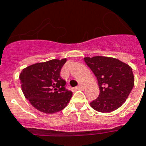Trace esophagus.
Listing matches in <instances>:
<instances>
[{"label":"esophagus","mask_w":146,"mask_h":146,"mask_svg":"<svg viewBox=\"0 0 146 146\" xmlns=\"http://www.w3.org/2000/svg\"><path fill=\"white\" fill-rule=\"evenodd\" d=\"M84 89V86H83V84H82V83H80L78 86L76 87V89Z\"/></svg>","instance_id":"esophagus-1"}]
</instances>
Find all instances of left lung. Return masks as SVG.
<instances>
[{
    "mask_svg": "<svg viewBox=\"0 0 146 146\" xmlns=\"http://www.w3.org/2000/svg\"><path fill=\"white\" fill-rule=\"evenodd\" d=\"M87 66L97 78L100 93L90 103L94 110L108 113L117 110L129 96L134 86L133 70L128 64L113 57H84Z\"/></svg>",
    "mask_w": 146,
    "mask_h": 146,
    "instance_id": "8db88e82",
    "label": "left lung"
}]
</instances>
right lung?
I'll return each mask as SVG.
<instances>
[{
  "mask_svg": "<svg viewBox=\"0 0 146 146\" xmlns=\"http://www.w3.org/2000/svg\"><path fill=\"white\" fill-rule=\"evenodd\" d=\"M66 58L36 63L24 68L19 74L22 91L35 108L44 113H54L65 108L72 92L65 89L60 70Z\"/></svg>",
  "mask_w": 146,
  "mask_h": 146,
  "instance_id": "obj_1",
  "label": "right lung"
}]
</instances>
